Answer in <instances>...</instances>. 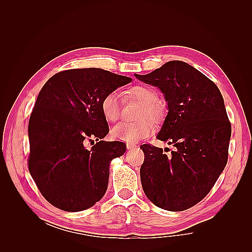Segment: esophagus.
I'll use <instances>...</instances> for the list:
<instances>
[{
  "label": "esophagus",
  "instance_id": "obj_1",
  "mask_svg": "<svg viewBox=\"0 0 252 252\" xmlns=\"http://www.w3.org/2000/svg\"><path fill=\"white\" fill-rule=\"evenodd\" d=\"M135 148H136V145H134V144H130V143H127V149H128V150L135 149Z\"/></svg>",
  "mask_w": 252,
  "mask_h": 252
}]
</instances>
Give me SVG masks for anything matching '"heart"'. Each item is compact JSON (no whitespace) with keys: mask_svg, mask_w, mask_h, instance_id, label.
<instances>
[{"mask_svg":"<svg viewBox=\"0 0 252 252\" xmlns=\"http://www.w3.org/2000/svg\"><path fill=\"white\" fill-rule=\"evenodd\" d=\"M130 94L143 104L139 113V117L142 119L136 122H121L111 130L114 139L127 143H133L147 138L154 131V122L149 118H144V116L147 115L154 120H158L162 116V109L156 104L158 94L154 89L147 86H135L130 90ZM101 110L105 120L110 123H113L119 119L121 106L120 94L117 91H110L103 97Z\"/></svg>","mask_w":252,"mask_h":252,"instance_id":"b5f03b06","label":"heart"}]
</instances>
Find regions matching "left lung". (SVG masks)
Here are the masks:
<instances>
[{
  "label": "left lung",
  "instance_id": "8db88e82",
  "mask_svg": "<svg viewBox=\"0 0 252 252\" xmlns=\"http://www.w3.org/2000/svg\"><path fill=\"white\" fill-rule=\"evenodd\" d=\"M134 75L164 94L168 112L157 139L175 147L167 157L142 145L143 190L159 208L186 210L208 194L227 164L231 125L224 98L215 83L182 61Z\"/></svg>",
  "mask_w": 252,
  "mask_h": 252
}]
</instances>
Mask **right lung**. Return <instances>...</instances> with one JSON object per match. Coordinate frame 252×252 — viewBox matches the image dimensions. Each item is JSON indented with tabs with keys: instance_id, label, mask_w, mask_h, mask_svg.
Returning <instances> with one entry per match:
<instances>
[{
	"instance_id": "1",
	"label": "right lung",
	"mask_w": 252,
	"mask_h": 252,
	"mask_svg": "<svg viewBox=\"0 0 252 252\" xmlns=\"http://www.w3.org/2000/svg\"><path fill=\"white\" fill-rule=\"evenodd\" d=\"M132 80L101 68L61 71L45 83L29 119L28 168L43 196L55 207L77 212L100 201L109 166L123 156V142L102 141L109 132L101 102ZM98 143L88 150L87 140Z\"/></svg>"
}]
</instances>
